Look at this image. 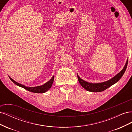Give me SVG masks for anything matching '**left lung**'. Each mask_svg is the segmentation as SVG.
<instances>
[{
	"instance_id": "8db88e82",
	"label": "left lung",
	"mask_w": 132,
	"mask_h": 132,
	"mask_svg": "<svg viewBox=\"0 0 132 132\" xmlns=\"http://www.w3.org/2000/svg\"><path fill=\"white\" fill-rule=\"evenodd\" d=\"M128 64V61L126 62V65L125 67L123 68V69L121 70L120 73L117 74L113 78L107 81L101 82V83H97V84H92L89 83L88 82H86L84 80H83L80 78L78 75V79L79 83L80 84V85L83 87L84 88L86 89L87 91H91V92H101L105 90L107 88H109V87L112 86V85L114 84L116 82H117L120 79L123 75L125 73V71L126 70V68L127 67Z\"/></svg>"
}]
</instances>
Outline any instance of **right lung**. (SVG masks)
<instances>
[{"instance_id":"1","label":"right lung","mask_w":132,"mask_h":132,"mask_svg":"<svg viewBox=\"0 0 132 132\" xmlns=\"http://www.w3.org/2000/svg\"><path fill=\"white\" fill-rule=\"evenodd\" d=\"M9 78L11 80L14 84H15L16 85L23 87V89L27 90V91L32 92V93H45V92L47 91L49 89H51V87L52 85V84L54 81V77H53L52 78L50 81L47 82L43 85L38 86L36 87H27L25 85L21 84H19L17 82H16L13 79H12L10 77H9Z\"/></svg>"}]
</instances>
